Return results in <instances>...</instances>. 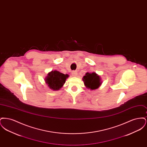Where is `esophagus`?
Segmentation results:
<instances>
[{
	"mask_svg": "<svg viewBox=\"0 0 147 147\" xmlns=\"http://www.w3.org/2000/svg\"><path fill=\"white\" fill-rule=\"evenodd\" d=\"M77 71H73L72 72V76L73 77H76L77 76Z\"/></svg>",
	"mask_w": 147,
	"mask_h": 147,
	"instance_id": "esophagus-1",
	"label": "esophagus"
}]
</instances>
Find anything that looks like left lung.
Segmentation results:
<instances>
[{
	"instance_id": "left-lung-1",
	"label": "left lung",
	"mask_w": 147,
	"mask_h": 147,
	"mask_svg": "<svg viewBox=\"0 0 147 147\" xmlns=\"http://www.w3.org/2000/svg\"><path fill=\"white\" fill-rule=\"evenodd\" d=\"M84 84L86 88L91 90H95L98 88L101 84L100 77L95 73H87L83 77Z\"/></svg>"
}]
</instances>
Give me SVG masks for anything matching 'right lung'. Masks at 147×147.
<instances>
[{
  "label": "right lung",
  "instance_id": "right-lung-1",
  "mask_svg": "<svg viewBox=\"0 0 147 147\" xmlns=\"http://www.w3.org/2000/svg\"><path fill=\"white\" fill-rule=\"evenodd\" d=\"M68 77V74H64L56 70L52 71L49 73L46 82L50 89L53 90H58L63 86Z\"/></svg>",
  "mask_w": 147,
  "mask_h": 147
}]
</instances>
